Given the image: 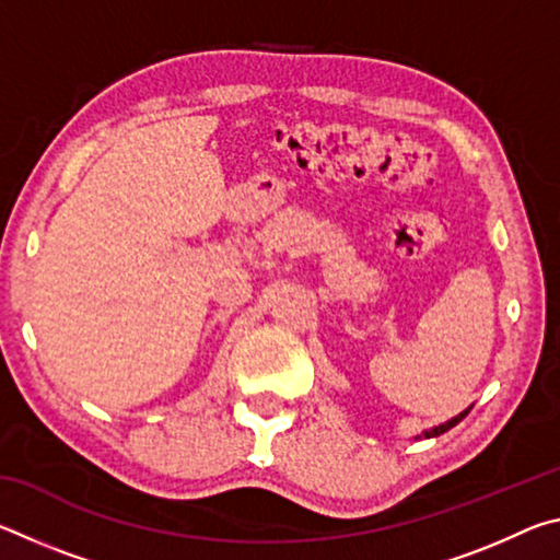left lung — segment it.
Wrapping results in <instances>:
<instances>
[{"instance_id":"left-lung-1","label":"left lung","mask_w":560,"mask_h":560,"mask_svg":"<svg viewBox=\"0 0 560 560\" xmlns=\"http://www.w3.org/2000/svg\"><path fill=\"white\" fill-rule=\"evenodd\" d=\"M467 412H469V410H464L462 415H457V417H454V420H450V422H444V424H440V428H434V430H430V432H424V438H438V434H442V432H447V430H452V428H454V424H457V422H462V420H464V417H467Z\"/></svg>"}]
</instances>
